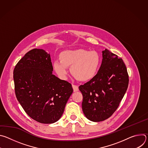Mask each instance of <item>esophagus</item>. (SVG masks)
Here are the masks:
<instances>
[{
  "mask_svg": "<svg viewBox=\"0 0 148 148\" xmlns=\"http://www.w3.org/2000/svg\"><path fill=\"white\" fill-rule=\"evenodd\" d=\"M72 87H73V90H74V92H76V91H78V87L77 86L74 85V84H73Z\"/></svg>",
  "mask_w": 148,
  "mask_h": 148,
  "instance_id": "esophagus-1",
  "label": "esophagus"
}]
</instances>
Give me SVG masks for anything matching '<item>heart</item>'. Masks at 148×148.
<instances>
[{
    "label": "heart",
    "instance_id": "heart-1",
    "mask_svg": "<svg viewBox=\"0 0 148 148\" xmlns=\"http://www.w3.org/2000/svg\"><path fill=\"white\" fill-rule=\"evenodd\" d=\"M60 60L54 61L53 67L61 78H66L67 67H71V73L77 80L86 81L95 76L100 58L95 51L77 49L62 52L60 55Z\"/></svg>",
    "mask_w": 148,
    "mask_h": 148
}]
</instances>
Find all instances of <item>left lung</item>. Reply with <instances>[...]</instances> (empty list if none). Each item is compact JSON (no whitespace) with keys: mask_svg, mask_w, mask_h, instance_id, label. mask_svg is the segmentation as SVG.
<instances>
[{"mask_svg":"<svg viewBox=\"0 0 148 148\" xmlns=\"http://www.w3.org/2000/svg\"><path fill=\"white\" fill-rule=\"evenodd\" d=\"M102 57L97 74L79 87L83 112L93 122L104 121L114 113L129 84L127 69L121 58L107 49L102 51Z\"/></svg>","mask_w":148,"mask_h":148,"instance_id":"1","label":"left lung"}]
</instances>
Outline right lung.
I'll use <instances>...</instances> for the list:
<instances>
[{"label":"right lung","mask_w":148,"mask_h":148,"mask_svg":"<svg viewBox=\"0 0 148 148\" xmlns=\"http://www.w3.org/2000/svg\"><path fill=\"white\" fill-rule=\"evenodd\" d=\"M49 54L42 49L27 52L13 70L16 98L26 114L41 123H53L64 112L73 92L71 84L52 74Z\"/></svg>","instance_id":"1"}]
</instances>
